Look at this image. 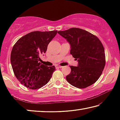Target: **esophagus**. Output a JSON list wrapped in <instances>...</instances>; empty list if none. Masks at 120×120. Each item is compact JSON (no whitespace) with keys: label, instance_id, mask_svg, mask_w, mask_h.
Returning a JSON list of instances; mask_svg holds the SVG:
<instances>
[{"label":"esophagus","instance_id":"obj_1","mask_svg":"<svg viewBox=\"0 0 120 120\" xmlns=\"http://www.w3.org/2000/svg\"><path fill=\"white\" fill-rule=\"evenodd\" d=\"M56 68H62V66H60V65H58V66H56Z\"/></svg>","mask_w":120,"mask_h":120}]
</instances>
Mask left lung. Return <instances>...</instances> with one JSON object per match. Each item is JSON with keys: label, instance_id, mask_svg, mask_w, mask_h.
I'll return each mask as SVG.
<instances>
[{"label": "left lung", "instance_id": "obj_1", "mask_svg": "<svg viewBox=\"0 0 120 120\" xmlns=\"http://www.w3.org/2000/svg\"><path fill=\"white\" fill-rule=\"evenodd\" d=\"M58 33L69 42L70 54L78 60L77 67L71 66L67 82L78 88H85L98 79L105 65L104 48L94 34L79 28L72 27Z\"/></svg>", "mask_w": 120, "mask_h": 120}]
</instances>
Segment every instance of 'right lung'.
Returning a JSON list of instances; mask_svg holds the SVG:
<instances>
[{"instance_id": "1", "label": "right lung", "mask_w": 120, "mask_h": 120, "mask_svg": "<svg viewBox=\"0 0 120 120\" xmlns=\"http://www.w3.org/2000/svg\"><path fill=\"white\" fill-rule=\"evenodd\" d=\"M58 31H34L22 36L12 49L11 62L14 75L21 84L32 89H39L49 82L56 70L40 62L48 45Z\"/></svg>"}]
</instances>
